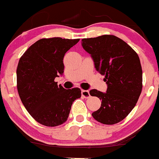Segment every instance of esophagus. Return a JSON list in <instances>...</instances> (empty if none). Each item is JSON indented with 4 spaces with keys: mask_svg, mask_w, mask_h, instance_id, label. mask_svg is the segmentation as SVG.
Returning <instances> with one entry per match:
<instances>
[{
    "mask_svg": "<svg viewBox=\"0 0 159 159\" xmlns=\"http://www.w3.org/2000/svg\"><path fill=\"white\" fill-rule=\"evenodd\" d=\"M81 93H82V96L84 97V98H88L90 97V92H89V90H83L82 92H81Z\"/></svg>",
    "mask_w": 159,
    "mask_h": 159,
    "instance_id": "esophagus-1",
    "label": "esophagus"
}]
</instances>
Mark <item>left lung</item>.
Segmentation results:
<instances>
[{"instance_id":"left-lung-1","label":"left lung","mask_w":159,"mask_h":159,"mask_svg":"<svg viewBox=\"0 0 159 159\" xmlns=\"http://www.w3.org/2000/svg\"><path fill=\"white\" fill-rule=\"evenodd\" d=\"M82 46L91 54L97 70L105 75L106 93L93 89L91 96L101 100V108L92 113L105 125L124 119L135 107L141 93L142 68L138 54L129 45L113 35L82 40Z\"/></svg>"}]
</instances>
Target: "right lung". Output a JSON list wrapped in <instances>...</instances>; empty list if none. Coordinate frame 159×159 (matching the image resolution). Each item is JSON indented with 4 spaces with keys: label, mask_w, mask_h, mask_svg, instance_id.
Wrapping results in <instances>:
<instances>
[{
    "label": "right lung",
    "mask_w": 159,
    "mask_h": 159,
    "mask_svg": "<svg viewBox=\"0 0 159 159\" xmlns=\"http://www.w3.org/2000/svg\"><path fill=\"white\" fill-rule=\"evenodd\" d=\"M80 39L43 38L30 47L18 64L17 90L30 116L46 126L66 122L73 101L81 97L78 87L66 90L54 81L64 72L63 58Z\"/></svg>",
    "instance_id": "add662e5"
}]
</instances>
